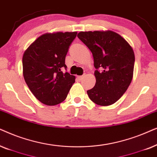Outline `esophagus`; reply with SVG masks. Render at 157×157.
<instances>
[{"instance_id": "obj_1", "label": "esophagus", "mask_w": 157, "mask_h": 157, "mask_svg": "<svg viewBox=\"0 0 157 157\" xmlns=\"http://www.w3.org/2000/svg\"><path fill=\"white\" fill-rule=\"evenodd\" d=\"M77 78H78L80 80H81L83 78V75H82V76H77Z\"/></svg>"}]
</instances>
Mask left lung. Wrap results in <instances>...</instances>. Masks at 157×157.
<instances>
[{
  "label": "left lung",
  "mask_w": 157,
  "mask_h": 157,
  "mask_svg": "<svg viewBox=\"0 0 157 157\" xmlns=\"http://www.w3.org/2000/svg\"><path fill=\"white\" fill-rule=\"evenodd\" d=\"M77 37L89 48L96 69V82L87 91L97 105L116 103L127 90L133 78L134 52L121 35L112 31H81Z\"/></svg>",
  "instance_id": "8db88e82"
}]
</instances>
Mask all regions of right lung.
I'll return each instance as SVG.
<instances>
[{
    "instance_id": "obj_1",
    "label": "right lung",
    "mask_w": 157,
    "mask_h": 157,
    "mask_svg": "<svg viewBox=\"0 0 157 157\" xmlns=\"http://www.w3.org/2000/svg\"><path fill=\"white\" fill-rule=\"evenodd\" d=\"M77 32L45 33L36 39L23 56V75L33 95L47 105L65 100L75 82L66 70L65 57Z\"/></svg>"
}]
</instances>
